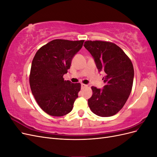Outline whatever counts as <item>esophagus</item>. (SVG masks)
Masks as SVG:
<instances>
[{
	"mask_svg": "<svg viewBox=\"0 0 157 157\" xmlns=\"http://www.w3.org/2000/svg\"><path fill=\"white\" fill-rule=\"evenodd\" d=\"M86 87H87V85L86 84H81V88H86Z\"/></svg>",
	"mask_w": 157,
	"mask_h": 157,
	"instance_id": "34e87169",
	"label": "esophagus"
}]
</instances>
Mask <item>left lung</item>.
<instances>
[{
	"instance_id": "8db88e82",
	"label": "left lung",
	"mask_w": 157,
	"mask_h": 157,
	"mask_svg": "<svg viewBox=\"0 0 157 157\" xmlns=\"http://www.w3.org/2000/svg\"><path fill=\"white\" fill-rule=\"evenodd\" d=\"M84 46L93 57L99 72L105 75L103 88L92 87L89 107L99 117L115 115L124 105L132 91L134 77L132 61L112 42L88 40Z\"/></svg>"
}]
</instances>
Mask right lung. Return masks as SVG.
<instances>
[{
  "label": "right lung",
  "mask_w": 157,
  "mask_h": 157,
  "mask_svg": "<svg viewBox=\"0 0 157 157\" xmlns=\"http://www.w3.org/2000/svg\"><path fill=\"white\" fill-rule=\"evenodd\" d=\"M84 41L53 40L41 47L33 59L29 77L31 92L40 107L51 116L67 115L78 98L80 84L64 80L63 76Z\"/></svg>",
  "instance_id": "obj_1"
}]
</instances>
